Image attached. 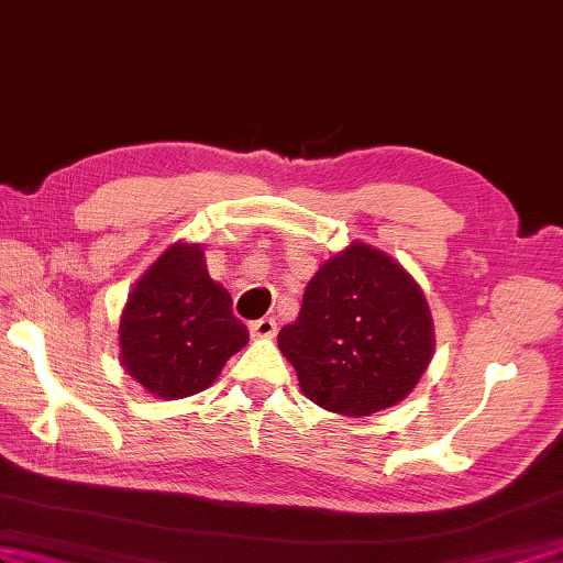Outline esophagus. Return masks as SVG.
I'll return each mask as SVG.
<instances>
[{
	"label": "esophagus",
	"instance_id": "34e87169",
	"mask_svg": "<svg viewBox=\"0 0 563 563\" xmlns=\"http://www.w3.org/2000/svg\"><path fill=\"white\" fill-rule=\"evenodd\" d=\"M275 331H278V324H275L273 317H263V319H256L249 324V333L254 339H271V336H275Z\"/></svg>",
	"mask_w": 563,
	"mask_h": 563
}]
</instances>
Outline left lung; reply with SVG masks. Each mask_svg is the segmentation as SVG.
Masks as SVG:
<instances>
[{
    "mask_svg": "<svg viewBox=\"0 0 563 563\" xmlns=\"http://www.w3.org/2000/svg\"><path fill=\"white\" fill-rule=\"evenodd\" d=\"M278 345L307 399L343 416L401 401L433 355V319L397 261L355 242L309 280L302 309Z\"/></svg>",
    "mask_w": 563,
    "mask_h": 563,
    "instance_id": "1",
    "label": "left lung"
}]
</instances>
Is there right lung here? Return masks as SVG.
I'll return each instance as SVG.
<instances>
[{
	"label": "right lung",
	"instance_id": "add662e5",
	"mask_svg": "<svg viewBox=\"0 0 563 563\" xmlns=\"http://www.w3.org/2000/svg\"><path fill=\"white\" fill-rule=\"evenodd\" d=\"M249 329L214 283L200 244H174L142 275L121 319V361L130 377L162 399L210 387Z\"/></svg>",
	"mask_w": 563,
	"mask_h": 563
}]
</instances>
